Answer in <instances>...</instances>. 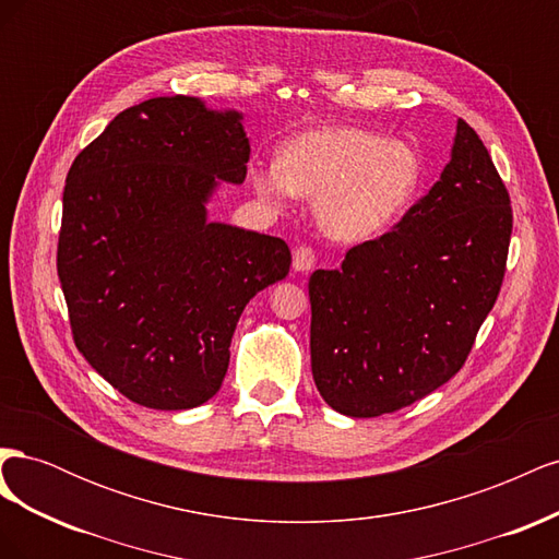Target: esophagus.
<instances>
[{"instance_id": "34e87169", "label": "esophagus", "mask_w": 559, "mask_h": 559, "mask_svg": "<svg viewBox=\"0 0 559 559\" xmlns=\"http://www.w3.org/2000/svg\"><path fill=\"white\" fill-rule=\"evenodd\" d=\"M314 267V251L306 245H300L294 249V270L296 273H310Z\"/></svg>"}]
</instances>
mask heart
<instances>
[{"label": "heart", "mask_w": 559, "mask_h": 559, "mask_svg": "<svg viewBox=\"0 0 559 559\" xmlns=\"http://www.w3.org/2000/svg\"><path fill=\"white\" fill-rule=\"evenodd\" d=\"M421 177L425 165L413 144L347 126L302 132L284 146L282 160L251 170L253 189L270 202L294 193L314 198L319 226L343 242L392 226L413 205Z\"/></svg>", "instance_id": "b5f03b06"}]
</instances>
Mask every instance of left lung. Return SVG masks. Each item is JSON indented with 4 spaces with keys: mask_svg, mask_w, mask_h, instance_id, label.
Returning <instances> with one entry per match:
<instances>
[{
    "mask_svg": "<svg viewBox=\"0 0 559 559\" xmlns=\"http://www.w3.org/2000/svg\"><path fill=\"white\" fill-rule=\"evenodd\" d=\"M513 230L485 144L456 121L431 191L337 270L310 277L312 378L333 411L380 417L456 376L495 308Z\"/></svg>",
    "mask_w": 559,
    "mask_h": 559,
    "instance_id": "8db88e82",
    "label": "left lung"
}]
</instances>
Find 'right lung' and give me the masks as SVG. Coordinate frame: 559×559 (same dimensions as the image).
Segmentation results:
<instances>
[{"mask_svg": "<svg viewBox=\"0 0 559 559\" xmlns=\"http://www.w3.org/2000/svg\"><path fill=\"white\" fill-rule=\"evenodd\" d=\"M242 114L154 97L118 114L74 158L58 277L74 343L132 403L189 411L226 378L247 302L289 275L284 240L210 222L218 183H242Z\"/></svg>", "mask_w": 559, "mask_h": 559, "instance_id": "add662e5", "label": "right lung"}]
</instances>
